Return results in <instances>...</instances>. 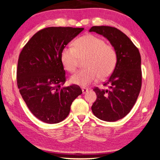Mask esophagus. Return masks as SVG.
Masks as SVG:
<instances>
[{
  "mask_svg": "<svg viewBox=\"0 0 160 160\" xmlns=\"http://www.w3.org/2000/svg\"><path fill=\"white\" fill-rule=\"evenodd\" d=\"M82 93L83 94H86L88 92V89L86 88H82Z\"/></svg>",
  "mask_w": 160,
  "mask_h": 160,
  "instance_id": "obj_1",
  "label": "esophagus"
}]
</instances>
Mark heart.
<instances>
[{"instance_id":"heart-1","label":"heart","mask_w":160,"mask_h":160,"mask_svg":"<svg viewBox=\"0 0 160 160\" xmlns=\"http://www.w3.org/2000/svg\"><path fill=\"white\" fill-rule=\"evenodd\" d=\"M85 68L78 71L70 78L75 85L86 86L99 77L105 79L114 70L117 53L112 45L94 35L88 34L75 40L73 47H64L61 53V61L64 68L70 72L77 70L80 58H85Z\"/></svg>"}]
</instances>
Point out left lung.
Masks as SVG:
<instances>
[{
	"instance_id": "left-lung-1",
	"label": "left lung",
	"mask_w": 160,
	"mask_h": 160,
	"mask_svg": "<svg viewBox=\"0 0 160 160\" xmlns=\"http://www.w3.org/2000/svg\"><path fill=\"white\" fill-rule=\"evenodd\" d=\"M90 32L102 34L109 40L117 53L114 70L104 86L94 88L97 99L92 106L94 116L105 121H116L131 112L142 85L141 58L138 48L126 35L109 26H93Z\"/></svg>"
}]
</instances>
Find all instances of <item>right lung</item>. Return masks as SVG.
I'll return each mask as SVG.
<instances>
[{"label":"right lung","mask_w":160,"mask_h":160,"mask_svg":"<svg viewBox=\"0 0 160 160\" xmlns=\"http://www.w3.org/2000/svg\"><path fill=\"white\" fill-rule=\"evenodd\" d=\"M84 28L51 27L38 31L19 56L17 83L22 97L35 117L57 123L69 114L73 100L82 93L78 85L62 87L66 72L62 49Z\"/></svg>","instance_id":"add662e5"}]
</instances>
